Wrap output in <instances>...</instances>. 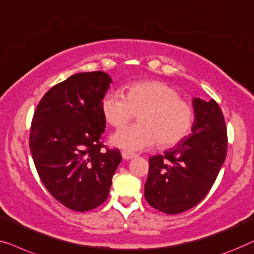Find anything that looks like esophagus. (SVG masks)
Segmentation results:
<instances>
[{
	"instance_id": "obj_1",
	"label": "esophagus",
	"mask_w": 254,
	"mask_h": 254,
	"mask_svg": "<svg viewBox=\"0 0 254 254\" xmlns=\"http://www.w3.org/2000/svg\"><path fill=\"white\" fill-rule=\"evenodd\" d=\"M122 156H123L124 160H131V159L135 158V156H137V154H134V153H131V152H128V151H123L122 152Z\"/></svg>"
}]
</instances>
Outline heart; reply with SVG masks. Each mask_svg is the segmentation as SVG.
I'll return each mask as SVG.
<instances>
[{
  "instance_id": "obj_1",
  "label": "heart",
  "mask_w": 254,
  "mask_h": 254,
  "mask_svg": "<svg viewBox=\"0 0 254 254\" xmlns=\"http://www.w3.org/2000/svg\"><path fill=\"white\" fill-rule=\"evenodd\" d=\"M101 112L106 122L122 128L138 114L139 124L113 135L112 142L128 151H140L158 145L169 148L180 144L191 132L194 109L180 98L174 87L159 80L132 83L120 93L103 96Z\"/></svg>"
}]
</instances>
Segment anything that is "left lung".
<instances>
[{
    "label": "left lung",
    "instance_id": "left-lung-1",
    "mask_svg": "<svg viewBox=\"0 0 254 254\" xmlns=\"http://www.w3.org/2000/svg\"><path fill=\"white\" fill-rule=\"evenodd\" d=\"M192 133L163 155L149 158L145 198L155 209L180 214L206 197L226 160L227 127L215 100L193 99Z\"/></svg>",
    "mask_w": 254,
    "mask_h": 254
}]
</instances>
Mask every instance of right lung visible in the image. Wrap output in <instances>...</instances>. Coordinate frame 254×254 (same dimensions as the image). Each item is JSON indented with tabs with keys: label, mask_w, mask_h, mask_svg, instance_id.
<instances>
[{
	"label": "right lung",
	"mask_w": 254,
	"mask_h": 254,
	"mask_svg": "<svg viewBox=\"0 0 254 254\" xmlns=\"http://www.w3.org/2000/svg\"><path fill=\"white\" fill-rule=\"evenodd\" d=\"M110 83L103 71L72 74L42 96L32 119L30 149L39 177L57 201L76 212L106 201L122 161L120 149L102 141L101 101Z\"/></svg>",
	"instance_id": "right-lung-1"
}]
</instances>
